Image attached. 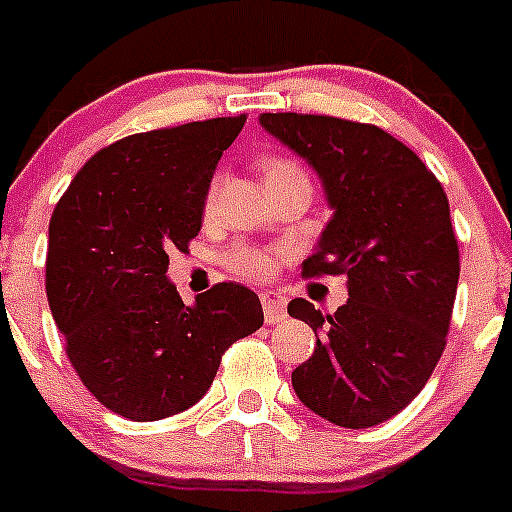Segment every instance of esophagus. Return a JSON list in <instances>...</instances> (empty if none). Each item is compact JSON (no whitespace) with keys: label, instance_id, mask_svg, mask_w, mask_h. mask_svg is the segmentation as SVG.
Returning a JSON list of instances; mask_svg holds the SVG:
<instances>
[{"label":"esophagus","instance_id":"obj_1","mask_svg":"<svg viewBox=\"0 0 512 512\" xmlns=\"http://www.w3.org/2000/svg\"><path fill=\"white\" fill-rule=\"evenodd\" d=\"M261 305H264V320L266 323H279V320H284V315H287V300L279 295H274V292H264L261 295Z\"/></svg>","mask_w":512,"mask_h":512}]
</instances>
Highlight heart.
Wrapping results in <instances>:
<instances>
[{
	"label": "heart",
	"mask_w": 512,
	"mask_h": 512,
	"mask_svg": "<svg viewBox=\"0 0 512 512\" xmlns=\"http://www.w3.org/2000/svg\"><path fill=\"white\" fill-rule=\"evenodd\" d=\"M261 171H264V179L271 182V179H279V176H289V174H302L292 161H284V158H269L261 164ZM212 205H215V189H210L205 200V212L210 215ZM230 266H233L238 274H246L251 279H264L269 277L274 266H277V256L269 251H261V248H235L233 253L228 256Z\"/></svg>",
	"instance_id": "heart-1"
}]
</instances>
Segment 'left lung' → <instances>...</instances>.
I'll list each match as a JSON object with an SVG mask.
<instances>
[{
    "label": "left lung",
    "mask_w": 512,
    "mask_h": 512,
    "mask_svg": "<svg viewBox=\"0 0 512 512\" xmlns=\"http://www.w3.org/2000/svg\"><path fill=\"white\" fill-rule=\"evenodd\" d=\"M259 122L312 166L333 210L302 274H343L348 289L333 315L302 297L289 302L318 338L292 387L320 418L372 428L408 408L446 346L459 284L449 200L377 125L297 112H264Z\"/></svg>",
    "instance_id": "8db88e82"
}]
</instances>
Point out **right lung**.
I'll list each match as a JSON object with an SVG mask.
<instances>
[{
    "label": "right lung",
    "mask_w": 512,
    "mask_h": 512,
    "mask_svg": "<svg viewBox=\"0 0 512 512\" xmlns=\"http://www.w3.org/2000/svg\"><path fill=\"white\" fill-rule=\"evenodd\" d=\"M246 115L122 138L74 176L48 225L45 292L84 387L122 418L161 420L200 402L225 348L264 325L243 284L184 305L169 253L202 228L212 174Z\"/></svg>",
    "instance_id": "obj_1"
}]
</instances>
